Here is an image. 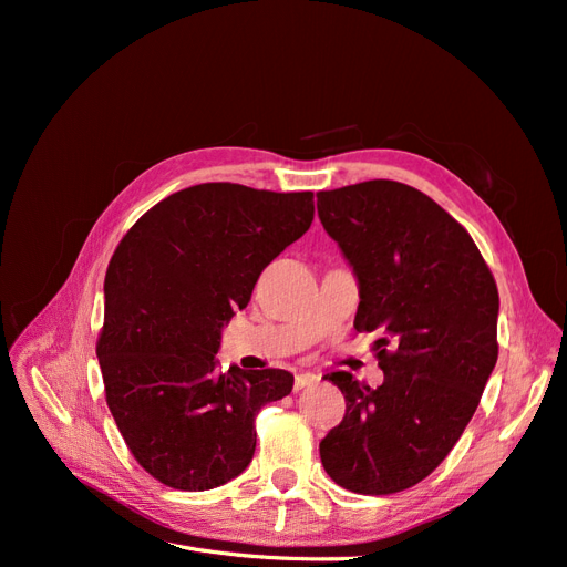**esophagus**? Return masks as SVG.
<instances>
[{
	"instance_id": "34e87169",
	"label": "esophagus",
	"mask_w": 567,
	"mask_h": 567,
	"mask_svg": "<svg viewBox=\"0 0 567 567\" xmlns=\"http://www.w3.org/2000/svg\"><path fill=\"white\" fill-rule=\"evenodd\" d=\"M315 383H319V375H317V373L305 371V373H298V375H296V390L310 388V385H315Z\"/></svg>"
}]
</instances>
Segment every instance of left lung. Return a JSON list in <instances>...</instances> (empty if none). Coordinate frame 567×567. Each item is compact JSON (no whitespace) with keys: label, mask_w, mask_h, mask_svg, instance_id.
<instances>
[{"label":"left lung","mask_w":567,"mask_h":567,"mask_svg":"<svg viewBox=\"0 0 567 567\" xmlns=\"http://www.w3.org/2000/svg\"><path fill=\"white\" fill-rule=\"evenodd\" d=\"M319 219L359 286L354 329L375 333L383 383L326 373L346 416L319 442L333 483L394 494L431 475L466 431L496 364L499 293L468 231L390 179L317 194Z\"/></svg>","instance_id":"1"}]
</instances>
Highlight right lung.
<instances>
[{
  "instance_id": "1",
  "label": "right lung",
  "mask_w": 567,
  "mask_h": 567,
  "mask_svg": "<svg viewBox=\"0 0 567 567\" xmlns=\"http://www.w3.org/2000/svg\"><path fill=\"white\" fill-rule=\"evenodd\" d=\"M312 219V192L210 182L153 205L115 248L96 354L120 435L163 485L203 492L241 475L257 411L293 390V373H221L215 354L262 269Z\"/></svg>"
}]
</instances>
